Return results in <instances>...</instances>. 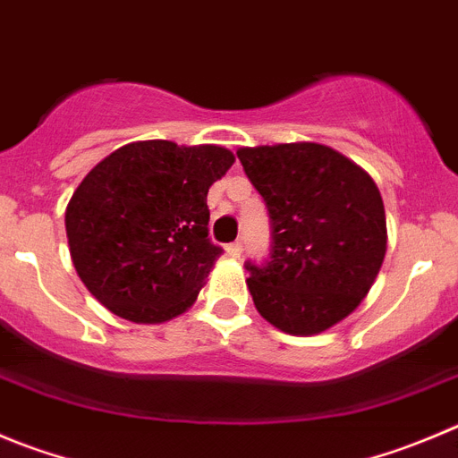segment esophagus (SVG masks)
Returning a JSON list of instances; mask_svg holds the SVG:
<instances>
[{
	"label": "esophagus",
	"mask_w": 458,
	"mask_h": 458,
	"mask_svg": "<svg viewBox=\"0 0 458 458\" xmlns=\"http://www.w3.org/2000/svg\"><path fill=\"white\" fill-rule=\"evenodd\" d=\"M226 254L232 256V259H241L242 242H232V245H226Z\"/></svg>",
	"instance_id": "esophagus-1"
}]
</instances>
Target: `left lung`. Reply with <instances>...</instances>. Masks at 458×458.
Here are the masks:
<instances>
[{"mask_svg":"<svg viewBox=\"0 0 458 458\" xmlns=\"http://www.w3.org/2000/svg\"><path fill=\"white\" fill-rule=\"evenodd\" d=\"M245 175L265 199L272 251L247 263L256 310L290 335H317L351 315L386 254V217L376 182L321 143L241 148Z\"/></svg>","mask_w":458,"mask_h":458,"instance_id":"1","label":"left lung"}]
</instances>
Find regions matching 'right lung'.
<instances>
[{
  "instance_id": "obj_1",
  "label": "right lung",
  "mask_w": 458,
  "mask_h": 458,
  "mask_svg": "<svg viewBox=\"0 0 458 458\" xmlns=\"http://www.w3.org/2000/svg\"><path fill=\"white\" fill-rule=\"evenodd\" d=\"M236 161L222 146L134 141L98 161L64 211L69 254L116 317L161 324L189 310L222 247L207 193Z\"/></svg>"
}]
</instances>
